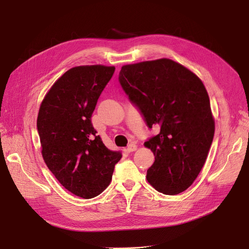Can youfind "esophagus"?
<instances>
[{
    "instance_id": "34e87169",
    "label": "esophagus",
    "mask_w": 249,
    "mask_h": 249,
    "mask_svg": "<svg viewBox=\"0 0 249 249\" xmlns=\"http://www.w3.org/2000/svg\"><path fill=\"white\" fill-rule=\"evenodd\" d=\"M136 149H137V145L134 144V143H131V144H129V145L127 146V148H126V150H127L128 152H133V151H135Z\"/></svg>"
}]
</instances>
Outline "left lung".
Returning a JSON list of instances; mask_svg holds the SVG:
<instances>
[{
  "label": "left lung",
  "mask_w": 249,
  "mask_h": 249,
  "mask_svg": "<svg viewBox=\"0 0 249 249\" xmlns=\"http://www.w3.org/2000/svg\"><path fill=\"white\" fill-rule=\"evenodd\" d=\"M119 82L147 126L160 129L144 142L155 158L147 181L164 195L186 191L203 168L215 133L203 82L168 58L123 65Z\"/></svg>",
  "instance_id": "left-lung-1"
}]
</instances>
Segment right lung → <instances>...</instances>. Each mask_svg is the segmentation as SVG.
<instances>
[{"instance_id": "obj_1", "label": "right lung", "mask_w": 249, "mask_h": 249, "mask_svg": "<svg viewBox=\"0 0 249 249\" xmlns=\"http://www.w3.org/2000/svg\"><path fill=\"white\" fill-rule=\"evenodd\" d=\"M115 71L102 64L65 71L41 102L37 130L50 172L71 194L97 197L110 185L121 151L108 149L90 122L98 99Z\"/></svg>"}]
</instances>
